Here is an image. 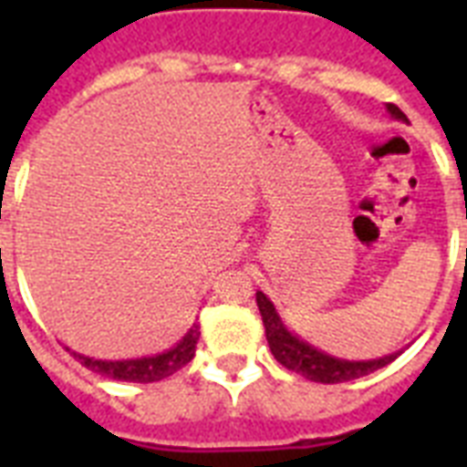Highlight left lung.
Segmentation results:
<instances>
[{"mask_svg": "<svg viewBox=\"0 0 467 467\" xmlns=\"http://www.w3.org/2000/svg\"><path fill=\"white\" fill-rule=\"evenodd\" d=\"M395 120L407 123V116L400 111L395 104L385 106ZM256 306L262 312L264 327H266V341L274 358L288 370H296L307 380L315 383H347L373 373V370L383 368L390 361H395L400 354H388L380 358H370V361H347V358H337V356L327 354L322 348H315L306 339H300L298 334H293L285 322L278 315L276 306L271 303L262 291H256Z\"/></svg>", "mask_w": 467, "mask_h": 467, "instance_id": "1", "label": "left lung"}]
</instances>
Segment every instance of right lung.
Segmentation results:
<instances>
[{"mask_svg": "<svg viewBox=\"0 0 467 467\" xmlns=\"http://www.w3.org/2000/svg\"><path fill=\"white\" fill-rule=\"evenodd\" d=\"M198 337H201V327L198 322L189 327V332L183 334L182 339L176 341L174 347L161 351V354L140 356V358H120V361H106V358H91V356L75 354V358L82 366H87L94 373H101L113 380H126V383H155L161 378L171 376L179 368H183L186 363L196 354Z\"/></svg>", "mask_w": 467, "mask_h": 467, "instance_id": "add662e5", "label": "right lung"}]
</instances>
